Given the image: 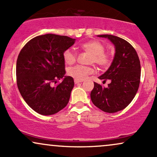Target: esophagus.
Segmentation results:
<instances>
[{"label": "esophagus", "instance_id": "esophagus-1", "mask_svg": "<svg viewBox=\"0 0 157 157\" xmlns=\"http://www.w3.org/2000/svg\"><path fill=\"white\" fill-rule=\"evenodd\" d=\"M82 81H83V80H75V84H77V83H79V82H82Z\"/></svg>", "mask_w": 157, "mask_h": 157}]
</instances>
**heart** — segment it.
<instances>
[{
	"label": "heart",
	"mask_w": 157,
	"mask_h": 157,
	"mask_svg": "<svg viewBox=\"0 0 157 157\" xmlns=\"http://www.w3.org/2000/svg\"><path fill=\"white\" fill-rule=\"evenodd\" d=\"M80 47L85 52L91 54L89 58L90 63H95L100 67H107L111 62V55L109 52L105 51V46L100 41L94 40L83 43ZM63 60L66 64L72 65L77 60V54L71 48L65 50L63 54ZM94 72L91 66H84L77 65L68 69L67 73L70 77L75 80H83L88 75Z\"/></svg>",
	"instance_id": "obj_1"
}]
</instances>
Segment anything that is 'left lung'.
<instances>
[{
	"label": "left lung",
	"mask_w": 157,
	"mask_h": 157,
	"mask_svg": "<svg viewBox=\"0 0 157 157\" xmlns=\"http://www.w3.org/2000/svg\"><path fill=\"white\" fill-rule=\"evenodd\" d=\"M106 37L115 46V55L111 66L99 79L110 80L108 87L94 82L91 92L94 105L102 111L115 113L127 107L137 92L140 82L141 67L136 50L125 40L111 35H98Z\"/></svg>",
	"instance_id": "left-lung-1"
}]
</instances>
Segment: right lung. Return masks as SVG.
<instances>
[{
	"label": "right lung",
	"instance_id": "obj_1",
	"mask_svg": "<svg viewBox=\"0 0 157 157\" xmlns=\"http://www.w3.org/2000/svg\"><path fill=\"white\" fill-rule=\"evenodd\" d=\"M75 42L67 36L46 34L30 40L20 52L16 64L17 88L28 105L40 114L57 113L69 101L75 82L71 77L65 76L63 54ZM62 78V83L51 86Z\"/></svg>",
	"mask_w": 157,
	"mask_h": 157
}]
</instances>
